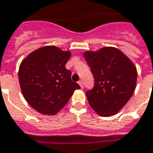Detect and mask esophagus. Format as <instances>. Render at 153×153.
<instances>
[{"label": "esophagus", "instance_id": "obj_1", "mask_svg": "<svg viewBox=\"0 0 153 153\" xmlns=\"http://www.w3.org/2000/svg\"><path fill=\"white\" fill-rule=\"evenodd\" d=\"M79 85H80L81 87H82V88L83 87V83H82V80L79 81Z\"/></svg>", "mask_w": 153, "mask_h": 153}]
</instances>
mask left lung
Returning a JSON list of instances; mask_svg holds the SVG:
<instances>
[{"instance_id":"8db88e82","label":"left lung","mask_w":153,"mask_h":153,"mask_svg":"<svg viewBox=\"0 0 153 153\" xmlns=\"http://www.w3.org/2000/svg\"><path fill=\"white\" fill-rule=\"evenodd\" d=\"M84 57L94 77V86L85 93L89 105L100 116L115 115L134 92L137 76L134 65L112 47L85 52Z\"/></svg>"}]
</instances>
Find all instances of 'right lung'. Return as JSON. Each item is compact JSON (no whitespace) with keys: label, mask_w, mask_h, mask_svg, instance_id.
Returning <instances> with one entry per match:
<instances>
[{"label":"right lung","mask_w":153,"mask_h":153,"mask_svg":"<svg viewBox=\"0 0 153 153\" xmlns=\"http://www.w3.org/2000/svg\"><path fill=\"white\" fill-rule=\"evenodd\" d=\"M70 52L51 45L33 51L19 66V81L28 104L38 112L55 115L80 85L71 80L65 64Z\"/></svg>","instance_id":"right-lung-1"}]
</instances>
